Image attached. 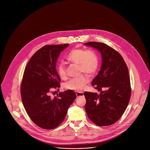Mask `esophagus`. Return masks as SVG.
Instances as JSON below:
<instances>
[{"label": "esophagus", "mask_w": 150, "mask_h": 150, "mask_svg": "<svg viewBox=\"0 0 150 150\" xmlns=\"http://www.w3.org/2000/svg\"><path fill=\"white\" fill-rule=\"evenodd\" d=\"M76 95L77 97H81V96H83V93H82V92H77L76 93Z\"/></svg>", "instance_id": "34e87169"}]
</instances>
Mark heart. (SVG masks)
<instances>
[{"mask_svg": "<svg viewBox=\"0 0 150 150\" xmlns=\"http://www.w3.org/2000/svg\"><path fill=\"white\" fill-rule=\"evenodd\" d=\"M67 59L79 66V73L85 72L89 75L94 74L98 67V57L95 51L76 48L72 50L67 56ZM57 73L61 79H66L67 76L65 64L59 63L57 67ZM89 81L88 76L85 74H81L79 76L72 78L64 83L65 89L79 91Z\"/></svg>", "mask_w": 150, "mask_h": 150, "instance_id": "heart-1", "label": "heart"}]
</instances>
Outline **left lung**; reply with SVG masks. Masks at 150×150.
I'll return each instance as SVG.
<instances>
[{"label": "left lung", "mask_w": 150, "mask_h": 150, "mask_svg": "<svg viewBox=\"0 0 150 150\" xmlns=\"http://www.w3.org/2000/svg\"><path fill=\"white\" fill-rule=\"evenodd\" d=\"M84 45L98 50L102 58L101 69L91 83L100 93H83L86 99L85 111L96 125H111L121 117L130 100L129 71L122 56L112 47L96 41Z\"/></svg>", "instance_id": "obj_1"}]
</instances>
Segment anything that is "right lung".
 <instances>
[{
    "label": "right lung",
    "mask_w": 150,
    "mask_h": 150,
    "mask_svg": "<svg viewBox=\"0 0 150 150\" xmlns=\"http://www.w3.org/2000/svg\"><path fill=\"white\" fill-rule=\"evenodd\" d=\"M69 44L46 45L31 57L25 69L21 85L24 108L39 127L52 129L65 119L69 106L76 98L72 90L60 92L51 98L53 88H60V78L56 69L57 59Z\"/></svg>",
    "instance_id": "1"
}]
</instances>
